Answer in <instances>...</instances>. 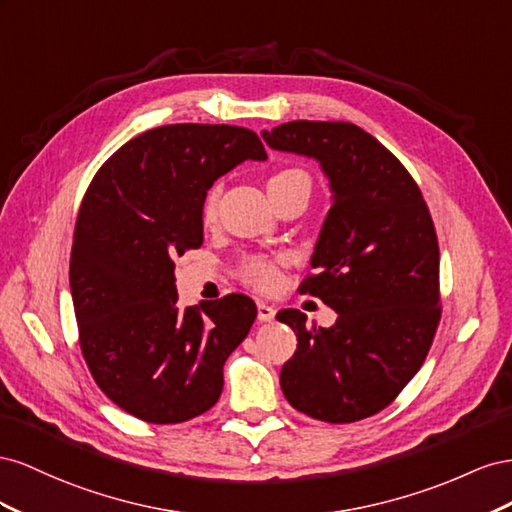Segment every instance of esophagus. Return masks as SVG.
<instances>
[{"label":"esophagus","mask_w":512,"mask_h":512,"mask_svg":"<svg viewBox=\"0 0 512 512\" xmlns=\"http://www.w3.org/2000/svg\"><path fill=\"white\" fill-rule=\"evenodd\" d=\"M274 315H276V309H274L272 304H268V302H257V317H259L261 321H272Z\"/></svg>","instance_id":"esophagus-1"}]
</instances>
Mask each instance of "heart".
<instances>
[{"label": "heart", "instance_id": "heart-1", "mask_svg": "<svg viewBox=\"0 0 512 512\" xmlns=\"http://www.w3.org/2000/svg\"><path fill=\"white\" fill-rule=\"evenodd\" d=\"M291 182H306L309 184V175L300 169H283L279 173H274L272 178L268 180V188H276V186H285ZM216 206H218V188H212L208 193V197L203 199L201 206V216L203 223H212L216 216ZM242 276L246 283H251L253 287L261 289V291H270L279 283V270L272 264V261L264 259V257H251L244 261L242 266Z\"/></svg>", "mask_w": 512, "mask_h": 512}]
</instances>
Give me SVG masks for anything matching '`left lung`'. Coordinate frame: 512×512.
<instances>
[{
    "label": "left lung",
    "instance_id": "8db88e82",
    "mask_svg": "<svg viewBox=\"0 0 512 512\" xmlns=\"http://www.w3.org/2000/svg\"><path fill=\"white\" fill-rule=\"evenodd\" d=\"M272 150L313 158L330 182L302 294L337 321L306 326L298 309L276 319L298 349L281 369L298 412L341 425L384 410L425 362L440 321V248L412 175L356 124L296 120L261 133Z\"/></svg>",
    "mask_w": 512,
    "mask_h": 512
}]
</instances>
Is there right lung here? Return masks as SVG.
Segmentation results:
<instances>
[{
	"instance_id": "add662e5",
	"label": "right lung",
	"mask_w": 512,
	"mask_h": 512,
	"mask_svg": "<svg viewBox=\"0 0 512 512\" xmlns=\"http://www.w3.org/2000/svg\"><path fill=\"white\" fill-rule=\"evenodd\" d=\"M266 158L248 128L169 124L124 143L87 188L70 255L81 352L98 388L139 420L175 425L221 397L257 306L229 294L180 309L173 259L203 244L212 184Z\"/></svg>"
}]
</instances>
